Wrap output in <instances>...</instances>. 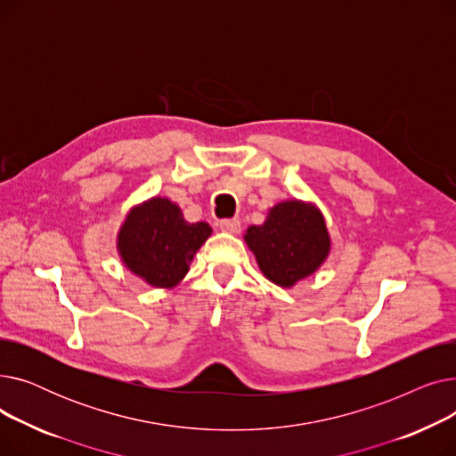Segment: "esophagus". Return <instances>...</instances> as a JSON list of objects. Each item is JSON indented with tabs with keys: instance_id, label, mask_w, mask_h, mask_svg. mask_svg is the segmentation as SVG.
Instances as JSON below:
<instances>
[{
	"instance_id": "34e87169",
	"label": "esophagus",
	"mask_w": 456,
	"mask_h": 456,
	"mask_svg": "<svg viewBox=\"0 0 456 456\" xmlns=\"http://www.w3.org/2000/svg\"><path fill=\"white\" fill-rule=\"evenodd\" d=\"M220 229L225 231V232H231V234H238V232H240L242 225H240V220H238V218H227V220L220 222Z\"/></svg>"
}]
</instances>
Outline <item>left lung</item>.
Here are the masks:
<instances>
[{
	"label": "left lung",
	"mask_w": 456,
	"mask_h": 456,
	"mask_svg": "<svg viewBox=\"0 0 456 456\" xmlns=\"http://www.w3.org/2000/svg\"><path fill=\"white\" fill-rule=\"evenodd\" d=\"M244 240L262 275L281 289L316 273L332 248L323 212L296 198L273 205L265 224L246 229Z\"/></svg>",
	"instance_id": "8db88e82"
}]
</instances>
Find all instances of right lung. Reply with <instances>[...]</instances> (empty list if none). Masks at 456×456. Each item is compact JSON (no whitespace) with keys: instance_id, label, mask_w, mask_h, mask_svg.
Instances as JSON below:
<instances>
[{"instance_id":"1","label":"right lung","mask_w":456,"mask_h":456,"mask_svg":"<svg viewBox=\"0 0 456 456\" xmlns=\"http://www.w3.org/2000/svg\"><path fill=\"white\" fill-rule=\"evenodd\" d=\"M212 234L207 222H186L170 198H150L129 208L118 229L116 249L124 266L153 289L172 290Z\"/></svg>"}]
</instances>
